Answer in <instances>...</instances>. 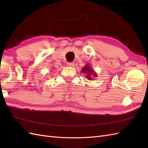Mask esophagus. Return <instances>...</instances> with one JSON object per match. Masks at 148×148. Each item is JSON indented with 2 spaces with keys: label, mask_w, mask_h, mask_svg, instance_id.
Masks as SVG:
<instances>
[{
  "label": "esophagus",
  "mask_w": 148,
  "mask_h": 148,
  "mask_svg": "<svg viewBox=\"0 0 148 148\" xmlns=\"http://www.w3.org/2000/svg\"><path fill=\"white\" fill-rule=\"evenodd\" d=\"M68 64H69V66H70V67H74V62H69Z\"/></svg>",
  "instance_id": "obj_1"
}]
</instances>
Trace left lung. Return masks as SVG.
I'll use <instances>...</instances> for the list:
<instances>
[{"mask_svg": "<svg viewBox=\"0 0 148 148\" xmlns=\"http://www.w3.org/2000/svg\"><path fill=\"white\" fill-rule=\"evenodd\" d=\"M81 71H82L83 72H86V73L87 74L86 77L89 80H92L93 79L92 77H95V76L96 77L97 76V74L95 73V72H93V71L91 69V68L89 67L88 65H86L85 67H84ZM92 75H93L94 76L92 77Z\"/></svg>", "mask_w": 148, "mask_h": 148, "instance_id": "left-lung-1", "label": "left lung"}]
</instances>
